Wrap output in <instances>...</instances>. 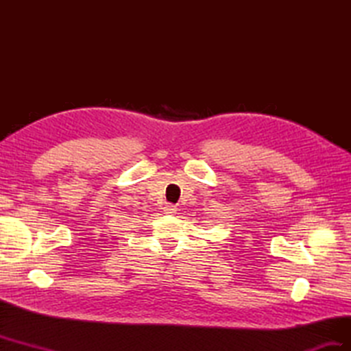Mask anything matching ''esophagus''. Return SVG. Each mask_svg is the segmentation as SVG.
Instances as JSON below:
<instances>
[{"mask_svg": "<svg viewBox=\"0 0 351 351\" xmlns=\"http://www.w3.org/2000/svg\"><path fill=\"white\" fill-rule=\"evenodd\" d=\"M164 212L167 215H176L177 214V208L174 205H167L164 206Z\"/></svg>", "mask_w": 351, "mask_h": 351, "instance_id": "1", "label": "esophagus"}]
</instances>
